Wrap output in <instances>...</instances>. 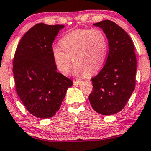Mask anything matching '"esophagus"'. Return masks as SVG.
<instances>
[{
  "label": "esophagus",
  "mask_w": 151,
  "mask_h": 151,
  "mask_svg": "<svg viewBox=\"0 0 151 151\" xmlns=\"http://www.w3.org/2000/svg\"><path fill=\"white\" fill-rule=\"evenodd\" d=\"M81 82H82V81H81V80H77V81H73L74 85H79V84H80Z\"/></svg>",
  "instance_id": "1"
}]
</instances>
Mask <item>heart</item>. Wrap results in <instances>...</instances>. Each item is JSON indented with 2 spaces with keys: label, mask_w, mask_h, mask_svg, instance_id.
Listing matches in <instances>:
<instances>
[{
  "label": "heart",
  "mask_w": 151,
  "mask_h": 151,
  "mask_svg": "<svg viewBox=\"0 0 151 151\" xmlns=\"http://www.w3.org/2000/svg\"><path fill=\"white\" fill-rule=\"evenodd\" d=\"M60 47L52 49L56 68L62 74L70 72L72 60L74 72L81 76L93 74L104 65L108 52V39L100 29H79L63 36Z\"/></svg>",
  "instance_id": "obj_1"
}]
</instances>
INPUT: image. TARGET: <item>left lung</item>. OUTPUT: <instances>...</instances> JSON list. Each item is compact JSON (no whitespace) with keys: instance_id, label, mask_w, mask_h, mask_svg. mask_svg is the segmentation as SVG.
<instances>
[{"instance_id":"8db88e82","label":"left lung","mask_w":151,"mask_h":151,"mask_svg":"<svg viewBox=\"0 0 151 151\" xmlns=\"http://www.w3.org/2000/svg\"><path fill=\"white\" fill-rule=\"evenodd\" d=\"M93 25L106 35L109 51L104 67L91 79L93 90L88 99L96 112L111 115L124 108L135 88V49L130 36L116 23L103 20Z\"/></svg>"}]
</instances>
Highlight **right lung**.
I'll use <instances>...</instances> for the list:
<instances>
[{
    "mask_svg": "<svg viewBox=\"0 0 151 151\" xmlns=\"http://www.w3.org/2000/svg\"><path fill=\"white\" fill-rule=\"evenodd\" d=\"M64 27L36 24L22 36L14 53L16 91L27 110L36 117L55 115L73 83L58 72L52 55L53 41Z\"/></svg>",
    "mask_w": 151,
    "mask_h": 151,
    "instance_id": "right-lung-1",
    "label": "right lung"
}]
</instances>
